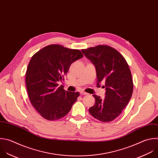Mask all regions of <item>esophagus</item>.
Returning <instances> with one entry per match:
<instances>
[{"instance_id": "1", "label": "esophagus", "mask_w": 158, "mask_h": 158, "mask_svg": "<svg viewBox=\"0 0 158 158\" xmlns=\"http://www.w3.org/2000/svg\"><path fill=\"white\" fill-rule=\"evenodd\" d=\"M80 93H81V94H82V95H88V94H87V92H84V91H81Z\"/></svg>"}]
</instances>
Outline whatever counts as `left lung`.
<instances>
[{
    "label": "left lung",
    "mask_w": 158,
    "mask_h": 158,
    "mask_svg": "<svg viewBox=\"0 0 158 158\" xmlns=\"http://www.w3.org/2000/svg\"><path fill=\"white\" fill-rule=\"evenodd\" d=\"M94 65L97 85L106 88L105 98L93 95L94 106L89 109L95 118L102 122L115 119L126 107L133 93V84L129 66L123 56L115 49L98 45L81 50Z\"/></svg>",
    "instance_id": "left-lung-1"
}]
</instances>
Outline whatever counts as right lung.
<instances>
[{"instance_id": "add662e5", "label": "right lung", "mask_w": 158, "mask_h": 158, "mask_svg": "<svg viewBox=\"0 0 158 158\" xmlns=\"http://www.w3.org/2000/svg\"><path fill=\"white\" fill-rule=\"evenodd\" d=\"M78 49L59 44L48 45L31 58L26 73V86L31 103L48 120L64 117L71 110L80 94L68 92L58 86L71 64L82 58Z\"/></svg>"}]
</instances>
